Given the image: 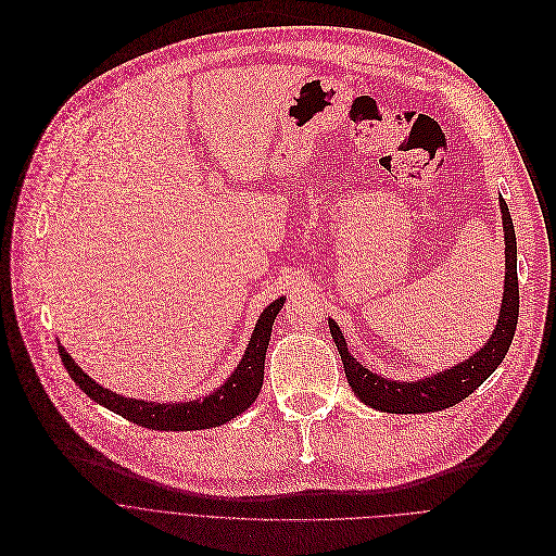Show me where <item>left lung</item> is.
I'll return each mask as SVG.
<instances>
[{
	"label": "left lung",
	"instance_id": "obj_1",
	"mask_svg": "<svg viewBox=\"0 0 556 556\" xmlns=\"http://www.w3.org/2000/svg\"><path fill=\"white\" fill-rule=\"evenodd\" d=\"M500 207H502V224H504V237H506L504 300H502V311H500L493 338L471 359L454 366L452 370L438 372L431 379L412 381V383L388 381L383 377L372 375L366 366H362L349 353L344 332L336 321L328 319L330 338L340 351L349 386L353 388V392L359 396L362 403L390 414H425V412L447 409L465 401L473 390H478L504 362L513 344L517 317H519V280H517V239H515L513 218L504 199H500Z\"/></svg>",
	"mask_w": 556,
	"mask_h": 556
}]
</instances>
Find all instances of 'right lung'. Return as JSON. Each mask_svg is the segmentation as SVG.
I'll return each instance as SVG.
<instances>
[{"label": "right lung", "instance_id": "add662e5", "mask_svg": "<svg viewBox=\"0 0 556 556\" xmlns=\"http://www.w3.org/2000/svg\"><path fill=\"white\" fill-rule=\"evenodd\" d=\"M282 304H285V298H278L263 311V315L252 332L250 346H248L239 368L235 370V375L210 396L188 401V403L155 405V403H147V401L125 399L116 392L104 390L93 379H89L74 364V359L65 353L63 346H59V355H61V362H63L67 375L72 377V381L91 401L100 403L102 407H106L111 412L121 414L123 418L140 425V427L160 429V431L210 429V427L224 425V422L237 418L256 401V396L263 388V379H265V353H267V346L271 340V326H274L278 311L282 308Z\"/></svg>", "mask_w": 556, "mask_h": 556}]
</instances>
